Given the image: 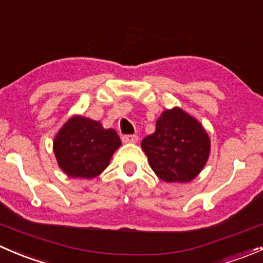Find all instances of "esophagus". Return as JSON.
Masks as SVG:
<instances>
[{
  "mask_svg": "<svg viewBox=\"0 0 263 263\" xmlns=\"http://www.w3.org/2000/svg\"><path fill=\"white\" fill-rule=\"evenodd\" d=\"M122 141L126 142V144H135V142L139 141V136H136V135H124V136H122Z\"/></svg>",
  "mask_w": 263,
  "mask_h": 263,
  "instance_id": "1",
  "label": "esophagus"
}]
</instances>
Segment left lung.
<instances>
[{
  "label": "left lung",
  "instance_id": "8db88e82",
  "mask_svg": "<svg viewBox=\"0 0 263 263\" xmlns=\"http://www.w3.org/2000/svg\"><path fill=\"white\" fill-rule=\"evenodd\" d=\"M148 164L165 182H190L210 155V137L202 124L176 107L161 113L156 128L141 142Z\"/></svg>",
  "mask_w": 263,
  "mask_h": 263
}]
</instances>
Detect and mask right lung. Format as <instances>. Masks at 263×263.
Listing matches in <instances>:
<instances>
[{
  "label": "right lung",
  "mask_w": 263,
  "mask_h": 263,
  "mask_svg": "<svg viewBox=\"0 0 263 263\" xmlns=\"http://www.w3.org/2000/svg\"><path fill=\"white\" fill-rule=\"evenodd\" d=\"M121 139L113 128L75 116L68 119L55 135L53 151L60 168L72 178H94L108 165Z\"/></svg>",
  "instance_id": "obj_1"
}]
</instances>
